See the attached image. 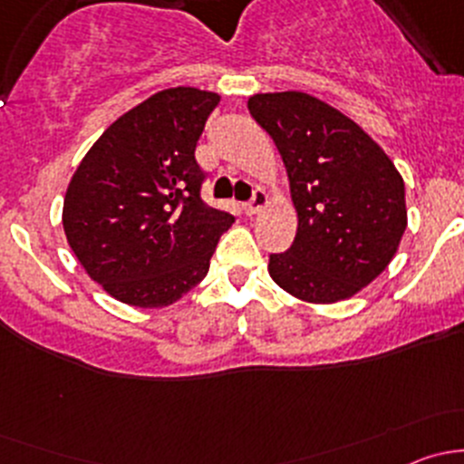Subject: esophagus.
<instances>
[{"mask_svg":"<svg viewBox=\"0 0 464 464\" xmlns=\"http://www.w3.org/2000/svg\"><path fill=\"white\" fill-rule=\"evenodd\" d=\"M269 204V198H266V193L265 190H256L254 193V198H251V202L249 204H245V213L246 215H258L262 208H265V206Z\"/></svg>","mask_w":464,"mask_h":464,"instance_id":"obj_1","label":"esophagus"}]
</instances>
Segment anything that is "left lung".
<instances>
[{
    "label": "left lung",
    "mask_w": 464,
    "mask_h": 464,
    "mask_svg": "<svg viewBox=\"0 0 464 464\" xmlns=\"http://www.w3.org/2000/svg\"><path fill=\"white\" fill-rule=\"evenodd\" d=\"M249 111L283 157L298 227L269 276L298 301L330 305L372 283L406 231L404 179L353 119L305 92L254 93Z\"/></svg>",
    "instance_id": "8db88e82"
}]
</instances>
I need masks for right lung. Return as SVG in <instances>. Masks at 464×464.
Masks as SVG:
<instances>
[{
    "label": "right lung",
    "mask_w": 464,
    "mask_h": 464,
    "mask_svg": "<svg viewBox=\"0 0 464 464\" xmlns=\"http://www.w3.org/2000/svg\"><path fill=\"white\" fill-rule=\"evenodd\" d=\"M219 93L170 87L114 121L82 157L64 193L63 227L92 280L125 305L157 310L208 274L236 222L199 198L195 159Z\"/></svg>",
    "instance_id": "1"
}]
</instances>
